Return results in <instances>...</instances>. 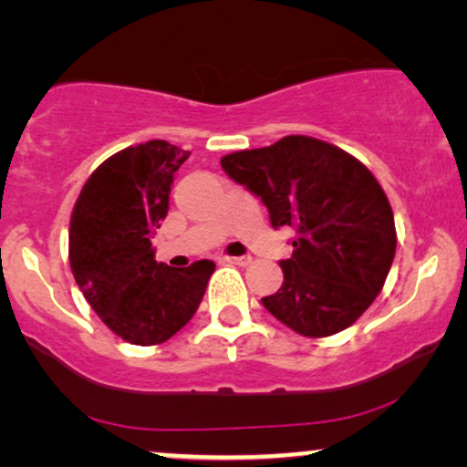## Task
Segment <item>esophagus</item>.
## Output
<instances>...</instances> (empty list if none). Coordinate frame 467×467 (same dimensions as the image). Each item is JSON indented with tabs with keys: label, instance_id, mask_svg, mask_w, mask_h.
I'll return each instance as SVG.
<instances>
[{
	"label": "esophagus",
	"instance_id": "34e87169",
	"mask_svg": "<svg viewBox=\"0 0 467 467\" xmlns=\"http://www.w3.org/2000/svg\"><path fill=\"white\" fill-rule=\"evenodd\" d=\"M223 262H227V265H235V266H246L251 262L249 255H223L221 257Z\"/></svg>",
	"mask_w": 467,
	"mask_h": 467
}]
</instances>
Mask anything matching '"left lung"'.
<instances>
[{
    "mask_svg": "<svg viewBox=\"0 0 467 467\" xmlns=\"http://www.w3.org/2000/svg\"><path fill=\"white\" fill-rule=\"evenodd\" d=\"M235 183L260 196L273 227L297 229L284 284L265 308L301 337L323 338L374 304L396 255L385 190L365 163L327 141L288 135L221 159Z\"/></svg>",
    "mask_w": 467,
    "mask_h": 467,
    "instance_id": "obj_1",
    "label": "left lung"
}]
</instances>
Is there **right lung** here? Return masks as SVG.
Returning a JSON list of instances; mask_svg holds the SVG:
<instances>
[{
	"instance_id": "1",
	"label": "right lung",
	"mask_w": 467,
	"mask_h": 467,
	"mask_svg": "<svg viewBox=\"0 0 467 467\" xmlns=\"http://www.w3.org/2000/svg\"><path fill=\"white\" fill-rule=\"evenodd\" d=\"M188 157L166 140L124 148L93 170L71 212V273L93 312L126 343L174 337L194 317L216 268L210 260L161 265L150 244Z\"/></svg>"
}]
</instances>
